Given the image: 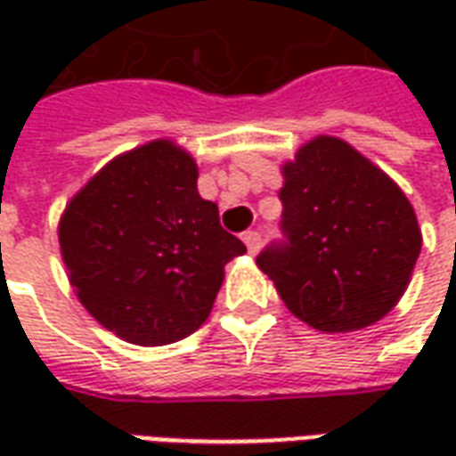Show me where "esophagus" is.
Listing matches in <instances>:
<instances>
[{
	"label": "esophagus",
	"instance_id": "obj_1",
	"mask_svg": "<svg viewBox=\"0 0 456 456\" xmlns=\"http://www.w3.org/2000/svg\"><path fill=\"white\" fill-rule=\"evenodd\" d=\"M244 244H247L248 254H256L258 247H261V234L258 232H244Z\"/></svg>",
	"mask_w": 456,
	"mask_h": 456
}]
</instances>
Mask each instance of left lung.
Here are the masks:
<instances>
[{
    "label": "left lung",
    "mask_w": 456,
    "mask_h": 456,
    "mask_svg": "<svg viewBox=\"0 0 456 456\" xmlns=\"http://www.w3.org/2000/svg\"><path fill=\"white\" fill-rule=\"evenodd\" d=\"M283 241L258 254L286 307L320 332H354L388 315L411 283L422 234L381 168L335 136L283 166Z\"/></svg>",
    "instance_id": "8db88e82"
}]
</instances>
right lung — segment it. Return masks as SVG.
<instances>
[{
  "instance_id": "1",
  "label": "right lung",
  "mask_w": 456,
  "mask_h": 456,
  "mask_svg": "<svg viewBox=\"0 0 456 456\" xmlns=\"http://www.w3.org/2000/svg\"><path fill=\"white\" fill-rule=\"evenodd\" d=\"M58 241L85 310L139 346L192 335L247 247L198 192V166L159 139L110 160L65 208Z\"/></svg>"
}]
</instances>
